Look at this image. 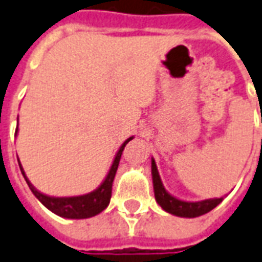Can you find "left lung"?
<instances>
[{"mask_svg": "<svg viewBox=\"0 0 262 262\" xmlns=\"http://www.w3.org/2000/svg\"><path fill=\"white\" fill-rule=\"evenodd\" d=\"M152 180H153V189H155V199L160 204V207L167 211V213L177 215V217L184 218H194L200 217L203 214L211 211L214 207H217L218 204L222 202V198L220 199H206L202 202H184L180 199L174 198L164 188V185L161 182V178L157 171L156 161L152 157Z\"/></svg>", "mask_w": 262, "mask_h": 262, "instance_id": "left-lung-1", "label": "left lung"}]
</instances>
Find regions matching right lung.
Returning <instances> with one entry per match:
<instances>
[{
    "mask_svg": "<svg viewBox=\"0 0 262 262\" xmlns=\"http://www.w3.org/2000/svg\"><path fill=\"white\" fill-rule=\"evenodd\" d=\"M17 134V128L15 135ZM134 137H129L125 142L120 146L119 152L116 153L115 160L112 163V167H110L107 176L103 180L98 188L95 190H92L90 193L81 194V196H72V198H54V196H48V194L41 193L40 190H37L31 185V182L29 181V178L25 174V170L21 167L20 161H19V167H20V171L25 180H26L29 188L33 192L35 198L40 200L41 203L44 204L45 207L51 210L52 213L59 215V217L63 218H70V220H82V218H90L94 217L96 214L102 213L110 203V198H112V184H113V180H115L116 171H117V167H119L120 159H121V155H123V150L125 145L133 139Z\"/></svg>",
    "mask_w": 262,
    "mask_h": 262,
    "instance_id": "add662e5",
    "label": "right lung"
}]
</instances>
